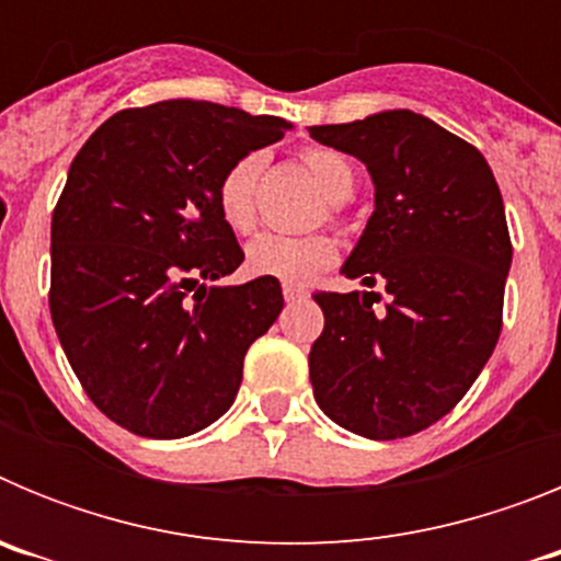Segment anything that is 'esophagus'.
Segmentation results:
<instances>
[{
  "instance_id": "obj_1",
  "label": "esophagus",
  "mask_w": 561,
  "mask_h": 561,
  "mask_svg": "<svg viewBox=\"0 0 561 561\" xmlns=\"http://www.w3.org/2000/svg\"><path fill=\"white\" fill-rule=\"evenodd\" d=\"M304 297H306L304 286L284 284V300H286V304H297V300H304Z\"/></svg>"
}]
</instances>
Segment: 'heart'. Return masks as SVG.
Listing matches in <instances>:
<instances>
[{
  "mask_svg": "<svg viewBox=\"0 0 561 561\" xmlns=\"http://www.w3.org/2000/svg\"><path fill=\"white\" fill-rule=\"evenodd\" d=\"M304 165L314 176L325 199L331 202V216L340 219V205L351 199L356 185V171L348 157L334 148H306ZM264 171L261 153L238 157L216 187V202L225 225L236 232H250L255 227V187L257 176ZM336 261V244L331 236H280L264 232L247 247V270L257 277H272L280 284L304 286L314 280L323 270Z\"/></svg>",
  "mask_w": 561,
  "mask_h": 561,
  "instance_id": "b5f03b06",
  "label": "heart"
}]
</instances>
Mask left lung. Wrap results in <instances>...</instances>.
<instances>
[{"label": "left lung", "instance_id": "1", "mask_svg": "<svg viewBox=\"0 0 561 561\" xmlns=\"http://www.w3.org/2000/svg\"><path fill=\"white\" fill-rule=\"evenodd\" d=\"M309 134L368 168L376 210L342 275L388 291L381 311L379 291H317L314 399L362 438H408L463 399L497 345L512 266L503 196L478 148L410 108Z\"/></svg>", "mask_w": 561, "mask_h": 561}]
</instances>
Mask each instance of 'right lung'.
<instances>
[{"mask_svg": "<svg viewBox=\"0 0 561 561\" xmlns=\"http://www.w3.org/2000/svg\"><path fill=\"white\" fill-rule=\"evenodd\" d=\"M289 128L160 101L112 114L69 165L49 232V314L87 396L128 433L185 438L236 401L247 351L284 295L272 277L207 286L244 261L216 187Z\"/></svg>", "mask_w": 561, "mask_h": 561, "instance_id": "right-lung-1", "label": "right lung"}]
</instances>
